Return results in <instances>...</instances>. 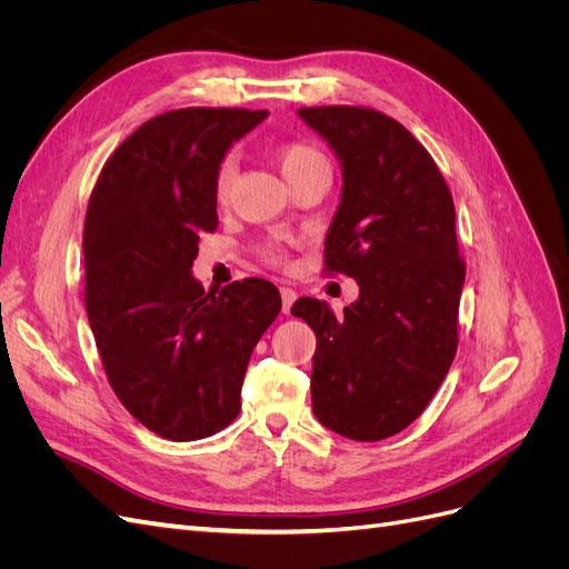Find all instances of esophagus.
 Wrapping results in <instances>:
<instances>
[{
	"label": "esophagus",
	"instance_id": "obj_1",
	"mask_svg": "<svg viewBox=\"0 0 569 569\" xmlns=\"http://www.w3.org/2000/svg\"><path fill=\"white\" fill-rule=\"evenodd\" d=\"M280 297H282V313H289L291 311V303L297 301V291L289 289V287H282L280 289Z\"/></svg>",
	"mask_w": 569,
	"mask_h": 569
}]
</instances>
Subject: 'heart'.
Here are the masks:
<instances>
[{"label":"heart","mask_w":569,"mask_h":569,"mask_svg":"<svg viewBox=\"0 0 569 569\" xmlns=\"http://www.w3.org/2000/svg\"><path fill=\"white\" fill-rule=\"evenodd\" d=\"M278 163H280L284 180L289 182V180H295L297 176H301L303 170H308V168L327 166V159L311 144L289 142V144H282L278 149ZM232 180H234V159L226 157V159H222V163L218 166V173H216V199L218 201L228 199Z\"/></svg>","instance_id":"b5f03b06"}]
</instances>
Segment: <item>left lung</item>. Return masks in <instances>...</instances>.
Here are the masks:
<instances>
[{
  "label": "left lung",
  "instance_id": "left-lung-1",
  "mask_svg": "<svg viewBox=\"0 0 569 569\" xmlns=\"http://www.w3.org/2000/svg\"><path fill=\"white\" fill-rule=\"evenodd\" d=\"M299 118L341 168L325 268L360 287L343 318L311 297L291 306L318 339L313 412L341 437L380 441L420 416L453 363L465 282L453 199L393 118L360 107L299 109Z\"/></svg>",
  "mask_w": 569,
  "mask_h": 569
}]
</instances>
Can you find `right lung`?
I'll use <instances>...</instances> for the list:
<instances>
[{"label": "right lung", "instance_id": "obj_1", "mask_svg": "<svg viewBox=\"0 0 569 569\" xmlns=\"http://www.w3.org/2000/svg\"><path fill=\"white\" fill-rule=\"evenodd\" d=\"M268 111L180 109L147 120L94 184L84 218V303L109 385L170 441L228 427L251 351L282 299L247 278L203 291L192 266L218 228L216 173Z\"/></svg>", "mask_w": 569, "mask_h": 569}]
</instances>
